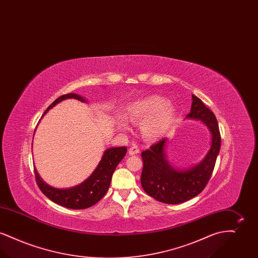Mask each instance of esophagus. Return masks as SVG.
<instances>
[{
    "instance_id": "1",
    "label": "esophagus",
    "mask_w": 258,
    "mask_h": 258,
    "mask_svg": "<svg viewBox=\"0 0 258 258\" xmlns=\"http://www.w3.org/2000/svg\"><path fill=\"white\" fill-rule=\"evenodd\" d=\"M140 151H139V149L137 147H132L128 149V154L131 155V156H134V155H137L138 153H139Z\"/></svg>"
}]
</instances>
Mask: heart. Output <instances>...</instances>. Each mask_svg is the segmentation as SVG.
I'll return each instance as SVG.
<instances>
[{
	"instance_id": "b5f03b06",
	"label": "heart",
	"mask_w": 258,
	"mask_h": 258,
	"mask_svg": "<svg viewBox=\"0 0 258 258\" xmlns=\"http://www.w3.org/2000/svg\"><path fill=\"white\" fill-rule=\"evenodd\" d=\"M123 116L116 119L120 131L130 128L126 120L133 123L141 122L142 135L151 141L159 140L166 135L178 117V107L168 99L158 95H151L131 102L125 106Z\"/></svg>"
}]
</instances>
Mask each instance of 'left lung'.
I'll list each match as a JSON object with an SVG mask.
<instances>
[{"label":"left lung","instance_id":"8db88e82","mask_svg":"<svg viewBox=\"0 0 258 258\" xmlns=\"http://www.w3.org/2000/svg\"><path fill=\"white\" fill-rule=\"evenodd\" d=\"M186 119L199 120L208 127L211 145L203 160L187 168L173 167L166 153L167 138L142 152L141 184L145 192L167 204H179L199 195L209 182L221 149V135L215 114L195 95Z\"/></svg>","mask_w":258,"mask_h":258}]
</instances>
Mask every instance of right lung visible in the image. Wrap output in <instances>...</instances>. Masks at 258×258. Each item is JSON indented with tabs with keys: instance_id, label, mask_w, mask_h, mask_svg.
Returning <instances> with one entry per match:
<instances>
[{
	"instance_id": "obj_1",
	"label": "right lung",
	"mask_w": 258,
	"mask_h": 258,
	"mask_svg": "<svg viewBox=\"0 0 258 258\" xmlns=\"http://www.w3.org/2000/svg\"><path fill=\"white\" fill-rule=\"evenodd\" d=\"M68 98L78 99L81 102H88L86 98L77 94H67L57 98L44 111L42 117L56 104ZM41 117V118H42ZM126 154V147H113L106 149L98 162V166L84 182L70 188H57L46 184L38 175L35 167V176L39 189L51 201L70 209H86L95 205L105 196L110 185L112 175L117 165Z\"/></svg>"
}]
</instances>
